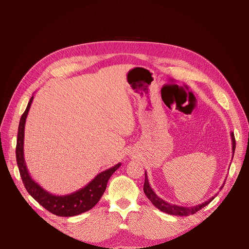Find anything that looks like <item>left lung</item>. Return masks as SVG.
Listing matches in <instances>:
<instances>
[{
  "instance_id": "1",
  "label": "left lung",
  "mask_w": 249,
  "mask_h": 249,
  "mask_svg": "<svg viewBox=\"0 0 249 249\" xmlns=\"http://www.w3.org/2000/svg\"><path fill=\"white\" fill-rule=\"evenodd\" d=\"M231 137L232 157H233V154H235V149H236V140H235V135H233V133H231ZM222 188H223V185L220 187V189H222ZM143 191H144L147 198L152 201V203L157 209H159L164 213H167L169 215H176V216H189V215L196 213L197 211L201 210L203 207L209 205V203L212 201L217 195V194L214 195V196L211 197L209 200L202 202V203H200V205H197L195 207H182V206L172 205V203L165 201L164 199L158 196V195L155 193V191L152 189V187H150V185L148 183L146 171H145V179H144V186H143Z\"/></svg>"
}]
</instances>
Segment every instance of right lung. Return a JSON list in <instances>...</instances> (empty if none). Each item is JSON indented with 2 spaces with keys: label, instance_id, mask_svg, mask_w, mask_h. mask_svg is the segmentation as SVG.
Returning <instances> with one entry per match:
<instances>
[{
  "label": "right lung",
  "instance_id": "obj_1",
  "mask_svg": "<svg viewBox=\"0 0 249 249\" xmlns=\"http://www.w3.org/2000/svg\"><path fill=\"white\" fill-rule=\"evenodd\" d=\"M33 96L30 99L26 111L21 115L18 125V141H17V162L22 183L29 194L40 205L50 211L51 213L61 217L76 216L82 213H85L90 209H92L106 190L107 183L111 176L114 173L122 163H118L114 166L102 171L99 173L91 182H89L85 187L81 188L76 192L66 195H55L44 190L43 188L37 184L30 176L24 157V137H25V124L26 118L31 107Z\"/></svg>",
  "mask_w": 249,
  "mask_h": 249
}]
</instances>
